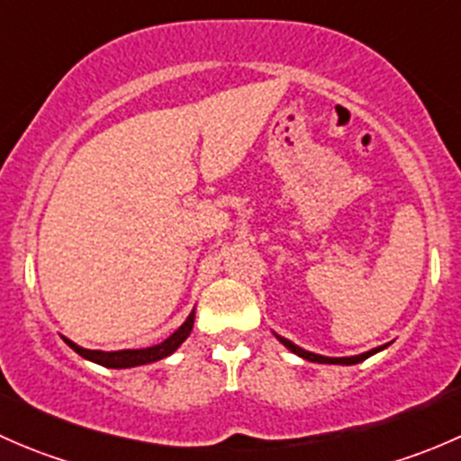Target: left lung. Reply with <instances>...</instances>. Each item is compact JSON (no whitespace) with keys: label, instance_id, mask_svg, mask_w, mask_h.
<instances>
[{"label":"left lung","instance_id":"1","mask_svg":"<svg viewBox=\"0 0 461 461\" xmlns=\"http://www.w3.org/2000/svg\"><path fill=\"white\" fill-rule=\"evenodd\" d=\"M274 337H276L278 341H281L283 346L287 348V350L294 352V355H299L301 359L312 361V364H334V366H355V364H361V361H366V359H368V357H373V355H376V352L385 350V348L390 346V343H385V346L373 348V350L361 352V355H355V357H323V355H314V352H310V350H303V348H299V346H296V343H292L290 339L281 337V334L274 332Z\"/></svg>","mask_w":461,"mask_h":461}]
</instances>
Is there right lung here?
<instances>
[{
  "label": "right lung",
  "mask_w": 461,
  "mask_h": 461,
  "mask_svg": "<svg viewBox=\"0 0 461 461\" xmlns=\"http://www.w3.org/2000/svg\"><path fill=\"white\" fill-rule=\"evenodd\" d=\"M194 319H196V308L189 312V317L185 319V323L180 325L174 334H169L165 341H160L158 346H151V348H140V350H111V352L88 350V348H82V346H77V343H73L71 339H67V337H62V339L68 348H73L77 355L85 357V359H88V361H93V364L104 366V368H115V370L136 368V366H147V364H153V361H160V359H165V357L174 355V352L183 346L185 339L192 334Z\"/></svg>",
  "instance_id": "right-lung-1"
}]
</instances>
